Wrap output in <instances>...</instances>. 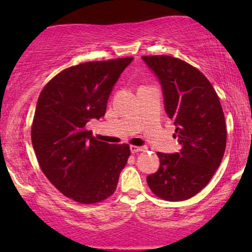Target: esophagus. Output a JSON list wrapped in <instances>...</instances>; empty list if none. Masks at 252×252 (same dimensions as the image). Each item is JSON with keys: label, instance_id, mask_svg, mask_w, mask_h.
Masks as SVG:
<instances>
[{"label": "esophagus", "instance_id": "esophagus-1", "mask_svg": "<svg viewBox=\"0 0 252 252\" xmlns=\"http://www.w3.org/2000/svg\"><path fill=\"white\" fill-rule=\"evenodd\" d=\"M129 149L132 154H136V153H141V151H144L146 150V148L140 147V146H130Z\"/></svg>", "mask_w": 252, "mask_h": 252}]
</instances>
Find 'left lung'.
I'll use <instances>...</instances> for the list:
<instances>
[{
    "label": "left lung",
    "mask_w": 252,
    "mask_h": 252,
    "mask_svg": "<svg viewBox=\"0 0 252 252\" xmlns=\"http://www.w3.org/2000/svg\"><path fill=\"white\" fill-rule=\"evenodd\" d=\"M159 81L164 108L175 126L179 153H157L159 167L148 175L149 188L158 197L185 201L201 191L223 157L227 130L215 88L202 72L171 56H143Z\"/></svg>",
    "instance_id": "left-lung-1"
}]
</instances>
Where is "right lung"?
Listing matches in <instances>:
<instances>
[{
	"instance_id": "right-lung-1",
	"label": "right lung",
	"mask_w": 252,
	"mask_h": 252,
	"mask_svg": "<svg viewBox=\"0 0 252 252\" xmlns=\"http://www.w3.org/2000/svg\"><path fill=\"white\" fill-rule=\"evenodd\" d=\"M133 57L87 62L62 71L46 85L34 113L32 144L51 184L75 202L93 204L115 192L128 144L97 141L86 124L104 117L106 103Z\"/></svg>"
}]
</instances>
